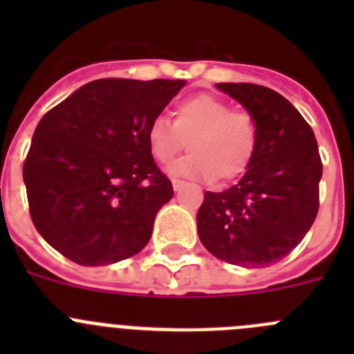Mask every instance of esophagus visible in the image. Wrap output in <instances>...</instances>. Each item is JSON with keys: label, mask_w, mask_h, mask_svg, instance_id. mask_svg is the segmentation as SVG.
Listing matches in <instances>:
<instances>
[{"label": "esophagus", "mask_w": 354, "mask_h": 354, "mask_svg": "<svg viewBox=\"0 0 354 354\" xmlns=\"http://www.w3.org/2000/svg\"><path fill=\"white\" fill-rule=\"evenodd\" d=\"M171 186H174L175 192H179L180 187L184 186V180H180V179H171Z\"/></svg>", "instance_id": "esophagus-1"}]
</instances>
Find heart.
I'll use <instances>...</instances> for the list:
<instances>
[{
    "instance_id": "b5f03b06",
    "label": "heart",
    "mask_w": 354,
    "mask_h": 354,
    "mask_svg": "<svg viewBox=\"0 0 354 354\" xmlns=\"http://www.w3.org/2000/svg\"><path fill=\"white\" fill-rule=\"evenodd\" d=\"M189 143V154L168 167L174 177L228 183L248 170L259 145L257 120L211 93H195L174 106V122L158 115L147 127V145L168 162Z\"/></svg>"
}]
</instances>
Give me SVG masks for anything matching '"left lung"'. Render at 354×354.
Wrapping results in <instances>:
<instances>
[{
    "instance_id": "obj_1",
    "label": "left lung",
    "mask_w": 354,
    "mask_h": 354,
    "mask_svg": "<svg viewBox=\"0 0 354 354\" xmlns=\"http://www.w3.org/2000/svg\"><path fill=\"white\" fill-rule=\"evenodd\" d=\"M257 120L259 145L246 174L207 192L196 214L202 245L216 259L266 268L289 255L314 223L323 162L314 131L286 97L253 83H216Z\"/></svg>"
}]
</instances>
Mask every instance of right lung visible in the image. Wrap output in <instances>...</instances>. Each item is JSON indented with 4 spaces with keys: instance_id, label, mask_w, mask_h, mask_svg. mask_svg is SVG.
I'll return each mask as SVG.
<instances>
[{
    "instance_id": "obj_1",
    "label": "right lung",
    "mask_w": 354,
    "mask_h": 354,
    "mask_svg": "<svg viewBox=\"0 0 354 354\" xmlns=\"http://www.w3.org/2000/svg\"><path fill=\"white\" fill-rule=\"evenodd\" d=\"M186 81L108 77L83 84L39 122L23 168L31 221L64 257L106 266L142 252L174 196L147 127Z\"/></svg>"
}]
</instances>
